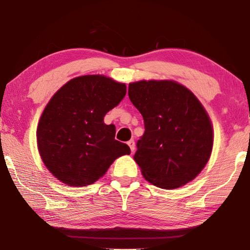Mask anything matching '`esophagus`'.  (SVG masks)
Instances as JSON below:
<instances>
[{
	"instance_id": "obj_1",
	"label": "esophagus",
	"mask_w": 250,
	"mask_h": 250,
	"mask_svg": "<svg viewBox=\"0 0 250 250\" xmlns=\"http://www.w3.org/2000/svg\"><path fill=\"white\" fill-rule=\"evenodd\" d=\"M128 145H129V147H130L131 151L133 152V151L135 150V142H134L133 140H130V141L128 142Z\"/></svg>"
}]
</instances>
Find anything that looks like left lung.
Instances as JSON below:
<instances>
[{
    "label": "left lung",
    "mask_w": 250,
    "mask_h": 250,
    "mask_svg": "<svg viewBox=\"0 0 250 250\" xmlns=\"http://www.w3.org/2000/svg\"><path fill=\"white\" fill-rule=\"evenodd\" d=\"M129 98L144 119L134 160L148 182L175 189L194 179L213 149L206 110L186 87L172 81L129 84Z\"/></svg>",
    "instance_id": "obj_1"
}]
</instances>
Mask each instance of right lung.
Returning a JSON list of instances; mask_svg holds the SVG:
<instances>
[{
	"label": "right lung",
	"mask_w": 250,
	"mask_h": 250,
	"mask_svg": "<svg viewBox=\"0 0 250 250\" xmlns=\"http://www.w3.org/2000/svg\"><path fill=\"white\" fill-rule=\"evenodd\" d=\"M125 93V83L100 75L76 77L58 90L36 131L42 160L54 176L83 187L102 177L117 158L130 155V147L115 140V125L103 121Z\"/></svg>",
	"instance_id": "add662e5"
}]
</instances>
